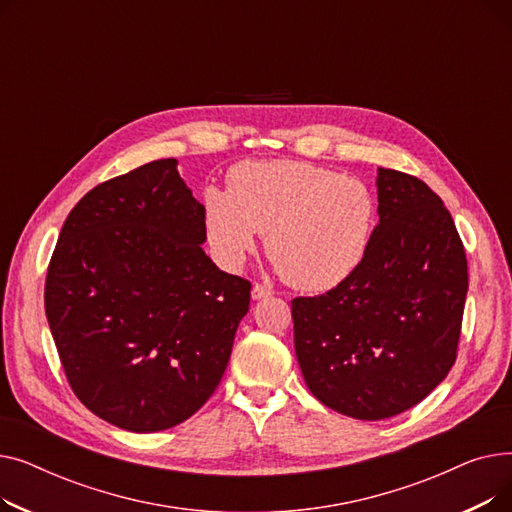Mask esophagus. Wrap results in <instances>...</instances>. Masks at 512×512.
I'll return each instance as SVG.
<instances>
[{
    "label": "esophagus",
    "mask_w": 512,
    "mask_h": 512,
    "mask_svg": "<svg viewBox=\"0 0 512 512\" xmlns=\"http://www.w3.org/2000/svg\"><path fill=\"white\" fill-rule=\"evenodd\" d=\"M251 294H253V299H255V301H259V299H267V297H272L274 290H272L270 286H265V284H259V282H257V284L253 286Z\"/></svg>",
    "instance_id": "34e87169"
}]
</instances>
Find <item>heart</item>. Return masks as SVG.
<instances>
[{
    "mask_svg": "<svg viewBox=\"0 0 512 512\" xmlns=\"http://www.w3.org/2000/svg\"><path fill=\"white\" fill-rule=\"evenodd\" d=\"M205 232L224 267H238L265 232V251L282 278L321 292L351 278L378 218L369 188L307 161H242L228 172V191L203 195Z\"/></svg>",
    "mask_w": 512,
    "mask_h": 512,
    "instance_id": "b5f03b06",
    "label": "heart"
}]
</instances>
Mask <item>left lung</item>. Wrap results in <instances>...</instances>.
I'll use <instances>...</instances> for the list:
<instances>
[{"mask_svg": "<svg viewBox=\"0 0 512 512\" xmlns=\"http://www.w3.org/2000/svg\"><path fill=\"white\" fill-rule=\"evenodd\" d=\"M378 203L359 270L326 294L292 299L311 394L363 421L415 407L446 378L469 286L463 240L432 188L380 168Z\"/></svg>", "mask_w": 512, "mask_h": 512, "instance_id": "8db88e82", "label": "left lung"}]
</instances>
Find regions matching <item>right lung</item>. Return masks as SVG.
I'll list each match as a JSON object with an SVG mask.
<instances>
[{
	"label": "right lung",
	"instance_id": "right-lung-1",
	"mask_svg": "<svg viewBox=\"0 0 512 512\" xmlns=\"http://www.w3.org/2000/svg\"><path fill=\"white\" fill-rule=\"evenodd\" d=\"M205 209L176 159L97 184L66 218L45 313L83 405L128 432H161L218 388L251 282L205 251Z\"/></svg>",
	"mask_w": 512,
	"mask_h": 512
}]
</instances>
